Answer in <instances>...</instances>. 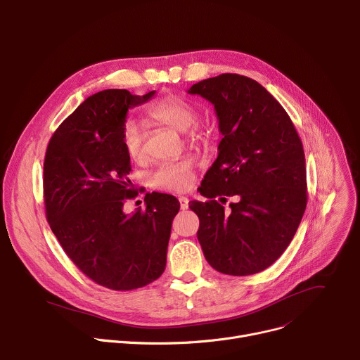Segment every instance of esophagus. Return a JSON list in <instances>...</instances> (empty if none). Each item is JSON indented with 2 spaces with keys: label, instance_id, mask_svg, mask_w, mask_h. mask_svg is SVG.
I'll return each instance as SVG.
<instances>
[{
  "label": "esophagus",
  "instance_id": "34e87169",
  "mask_svg": "<svg viewBox=\"0 0 360 360\" xmlns=\"http://www.w3.org/2000/svg\"><path fill=\"white\" fill-rule=\"evenodd\" d=\"M178 200H179V204H181V210H186L189 200L186 197H179Z\"/></svg>",
  "mask_w": 360,
  "mask_h": 360
}]
</instances>
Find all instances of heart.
<instances>
[{
	"label": "heart",
	"mask_w": 360,
	"mask_h": 360,
	"mask_svg": "<svg viewBox=\"0 0 360 360\" xmlns=\"http://www.w3.org/2000/svg\"><path fill=\"white\" fill-rule=\"evenodd\" d=\"M146 116L158 123L169 126L179 132L186 130L197 122L198 112L189 102L179 96H165L150 105L146 110ZM201 134L192 130L189 135V143L195 145L201 142ZM122 143L127 156L135 162H143L146 158L145 146V129L136 120H126L122 127ZM149 185L155 189L185 192L195 181L193 163L191 160L163 162L158 165L148 176Z\"/></svg>",
	"instance_id": "1"
}]
</instances>
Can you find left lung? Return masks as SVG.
Returning <instances> with one entry per match:
<instances>
[{
    "mask_svg": "<svg viewBox=\"0 0 360 360\" xmlns=\"http://www.w3.org/2000/svg\"><path fill=\"white\" fill-rule=\"evenodd\" d=\"M188 93L210 101L222 139L201 193L189 208L200 218L198 241L210 266L222 274L266 270L285 251L307 205L303 143L290 116L255 80L224 73ZM238 197L230 213L214 198Z\"/></svg>",
    "mask_w": 360,
    "mask_h": 360,
    "instance_id": "left-lung-1",
    "label": "left lung"
}]
</instances>
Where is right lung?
Returning <instances> with one entry per match:
<instances>
[{"mask_svg":"<svg viewBox=\"0 0 360 360\" xmlns=\"http://www.w3.org/2000/svg\"><path fill=\"white\" fill-rule=\"evenodd\" d=\"M136 96L124 89L96 93L57 127L44 158L46 217L64 252L90 280L110 290L143 287L165 270L171 226L179 202L146 193V208L124 214L135 197L122 127Z\"/></svg>","mask_w":360,"mask_h":360,"instance_id":"add662e5","label":"right lung"}]
</instances>
